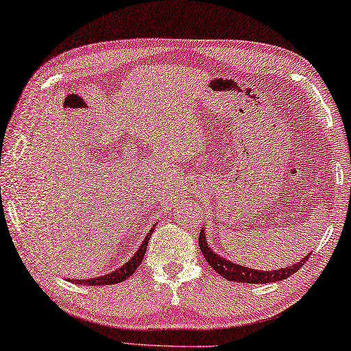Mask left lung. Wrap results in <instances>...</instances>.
<instances>
[{
  "instance_id": "1",
  "label": "left lung",
  "mask_w": 351,
  "mask_h": 351,
  "mask_svg": "<svg viewBox=\"0 0 351 351\" xmlns=\"http://www.w3.org/2000/svg\"><path fill=\"white\" fill-rule=\"evenodd\" d=\"M199 246H201V251L208 265L221 274L224 279H228L230 282H246V284H268V282H278L282 281V279H287L292 276L293 273L298 271V269L304 265L307 261L306 256L301 258L300 262L293 263V265L279 268V269H269V271H263V269H254L245 265H240V263H234L228 261V258L219 256L215 252L212 247L208 246L207 239H206V230H201V235H199Z\"/></svg>"
}]
</instances>
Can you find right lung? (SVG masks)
Here are the masks:
<instances>
[{"label": "right lung", "instance_id": "add662e5", "mask_svg": "<svg viewBox=\"0 0 351 351\" xmlns=\"http://www.w3.org/2000/svg\"><path fill=\"white\" fill-rule=\"evenodd\" d=\"M155 230V228L150 229L147 232V235L144 237L141 246L138 247L136 252H134L133 257L128 261L127 263H123L119 268H116L114 271L108 273V274H101L99 278H89V279H73L72 282L75 284H83V285H111V284H119L123 282L125 279H128L132 276V274L136 271L139 263L143 262V257L145 254V250H147V243L150 240V235H152V232Z\"/></svg>", "mask_w": 351, "mask_h": 351}]
</instances>
